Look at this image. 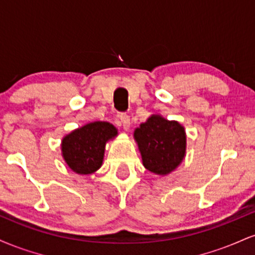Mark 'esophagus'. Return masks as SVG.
Wrapping results in <instances>:
<instances>
[{"instance_id":"obj_1","label":"esophagus","mask_w":255,"mask_h":255,"mask_svg":"<svg viewBox=\"0 0 255 255\" xmlns=\"http://www.w3.org/2000/svg\"><path fill=\"white\" fill-rule=\"evenodd\" d=\"M119 118H120V120H121V124H122V126H124L125 130L129 129V128H130V119H129V116H128L127 114L122 113V114H120Z\"/></svg>"}]
</instances>
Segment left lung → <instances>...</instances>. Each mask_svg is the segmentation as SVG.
Instances as JSON below:
<instances>
[{
    "label": "left lung",
    "mask_w": 255,
    "mask_h": 255,
    "mask_svg": "<svg viewBox=\"0 0 255 255\" xmlns=\"http://www.w3.org/2000/svg\"><path fill=\"white\" fill-rule=\"evenodd\" d=\"M134 140L148 171L165 176L176 170L186 156V129L180 122L152 114L134 130Z\"/></svg>",
    "instance_id": "1"
}]
</instances>
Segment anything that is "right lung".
<instances>
[{
  "mask_svg": "<svg viewBox=\"0 0 255 255\" xmlns=\"http://www.w3.org/2000/svg\"><path fill=\"white\" fill-rule=\"evenodd\" d=\"M118 134V128L107 121L81 126L62 137L61 152L64 162L75 174H93L103 164L107 142Z\"/></svg>",
  "mask_w": 255,
  "mask_h": 255,
  "instance_id": "1",
  "label": "right lung"
}]
</instances>
